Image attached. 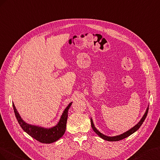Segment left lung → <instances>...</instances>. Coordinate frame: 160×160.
I'll return each instance as SVG.
<instances>
[{"label": "left lung", "instance_id": "left-lung-1", "mask_svg": "<svg viewBox=\"0 0 160 160\" xmlns=\"http://www.w3.org/2000/svg\"><path fill=\"white\" fill-rule=\"evenodd\" d=\"M148 110H149V107H148L147 110H146V112L144 114L143 117L141 118V119L140 120V121L135 126H134L133 128H131V129H129V131H127V132H125V133H122L121 135H117V136H114V137H108V136H106L103 135L102 133H100V132H99L97 129H96V127H94V123H93V121H92V119L91 118L90 119V122H91V126H92V129L94 130V131L96 133H97L98 136H100V138H101L102 139H104V140H107V141H120L121 139H125L126 138H127V137H129V135H131V134H133V133H135V132L136 131H138L139 127L141 126V125L143 124V121H145L146 117H147L148 115Z\"/></svg>", "mask_w": 160, "mask_h": 160}]
</instances>
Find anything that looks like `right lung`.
<instances>
[{
  "label": "right lung",
  "mask_w": 160,
  "mask_h": 160,
  "mask_svg": "<svg viewBox=\"0 0 160 160\" xmlns=\"http://www.w3.org/2000/svg\"><path fill=\"white\" fill-rule=\"evenodd\" d=\"M72 102H70L66 108L58 125L49 129L27 124V122L23 121L20 117L14 104H12V107L18 122L19 123L21 128L24 130V131L41 143H51L61 138L63 135L64 134L66 129L68 112L70 106L72 105Z\"/></svg>",
  "instance_id": "1"
}]
</instances>
